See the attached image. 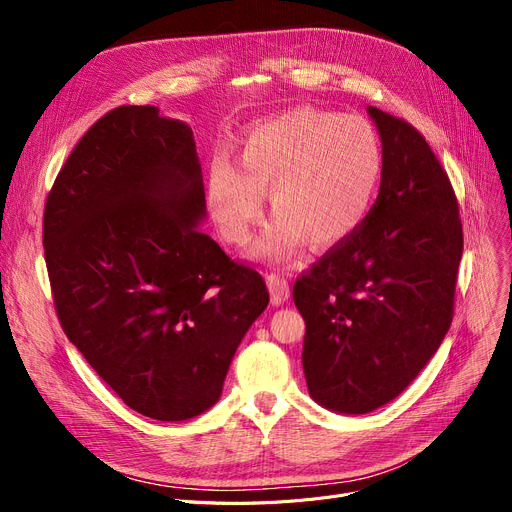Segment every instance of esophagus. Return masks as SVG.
Here are the masks:
<instances>
[{
	"label": "esophagus",
	"instance_id": "1",
	"mask_svg": "<svg viewBox=\"0 0 512 512\" xmlns=\"http://www.w3.org/2000/svg\"><path fill=\"white\" fill-rule=\"evenodd\" d=\"M267 286H270V294H272L274 305H284L290 299V286H288V280L284 276L270 274V276H267Z\"/></svg>",
	"mask_w": 512,
	"mask_h": 512
}]
</instances>
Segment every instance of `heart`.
Returning <instances> with one entry per match:
<instances>
[{
	"instance_id": "b5f03b06",
	"label": "heart",
	"mask_w": 512,
	"mask_h": 512,
	"mask_svg": "<svg viewBox=\"0 0 512 512\" xmlns=\"http://www.w3.org/2000/svg\"><path fill=\"white\" fill-rule=\"evenodd\" d=\"M382 176V141L365 118L294 107L245 132L236 166L224 157L211 161L207 207L222 236L245 245L270 191L276 215L253 255L280 263L307 238L334 247L353 236L378 199Z\"/></svg>"
}]
</instances>
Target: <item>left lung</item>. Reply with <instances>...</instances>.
<instances>
[{
	"label": "left lung",
	"instance_id": "obj_1",
	"mask_svg": "<svg viewBox=\"0 0 512 512\" xmlns=\"http://www.w3.org/2000/svg\"><path fill=\"white\" fill-rule=\"evenodd\" d=\"M367 114L384 149L378 201L292 288L309 394L344 415L388 405L436 355L463 255L459 205L434 151L405 120L371 105Z\"/></svg>",
	"mask_w": 512,
	"mask_h": 512
}]
</instances>
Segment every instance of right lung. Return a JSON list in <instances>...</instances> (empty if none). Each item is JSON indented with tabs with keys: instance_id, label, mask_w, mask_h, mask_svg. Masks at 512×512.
Wrapping results in <instances>:
<instances>
[{
	"instance_id": "add662e5",
	"label": "right lung",
	"mask_w": 512,
	"mask_h": 512,
	"mask_svg": "<svg viewBox=\"0 0 512 512\" xmlns=\"http://www.w3.org/2000/svg\"><path fill=\"white\" fill-rule=\"evenodd\" d=\"M205 215L193 130L155 105L97 120L45 203V261L68 340L157 421L220 400L240 340L270 303L263 278L199 230Z\"/></svg>"
}]
</instances>
